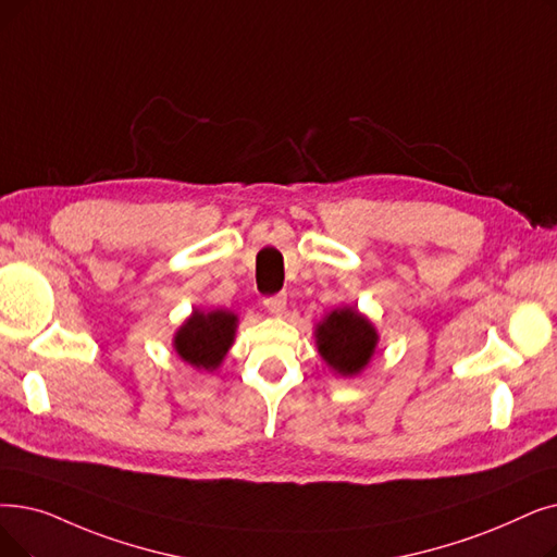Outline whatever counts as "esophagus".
<instances>
[{"label":"esophagus","mask_w":557,"mask_h":557,"mask_svg":"<svg viewBox=\"0 0 557 557\" xmlns=\"http://www.w3.org/2000/svg\"><path fill=\"white\" fill-rule=\"evenodd\" d=\"M263 307L269 309L271 313H277V317H280V313H284V309H286V296L280 294V296H273V298H265Z\"/></svg>","instance_id":"esophagus-1"}]
</instances>
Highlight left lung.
I'll use <instances>...</instances> for the list:
<instances>
[{
  "label": "left lung",
  "instance_id": "1",
  "mask_svg": "<svg viewBox=\"0 0 557 557\" xmlns=\"http://www.w3.org/2000/svg\"><path fill=\"white\" fill-rule=\"evenodd\" d=\"M313 338L325 367L342 377L364 371L375 355L380 334L369 317L355 305L336 307L313 327Z\"/></svg>",
  "mask_w": 557,
  "mask_h": 557
}]
</instances>
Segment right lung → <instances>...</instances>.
Here are the masks:
<instances>
[{
    "instance_id": "1",
    "label": "right lung",
    "mask_w": 557,
    "mask_h": 557,
    "mask_svg": "<svg viewBox=\"0 0 557 557\" xmlns=\"http://www.w3.org/2000/svg\"><path fill=\"white\" fill-rule=\"evenodd\" d=\"M236 327L238 317L234 311L196 307L177 327L173 348L188 367L213 373L221 369L230 348L234 346Z\"/></svg>"
}]
</instances>
